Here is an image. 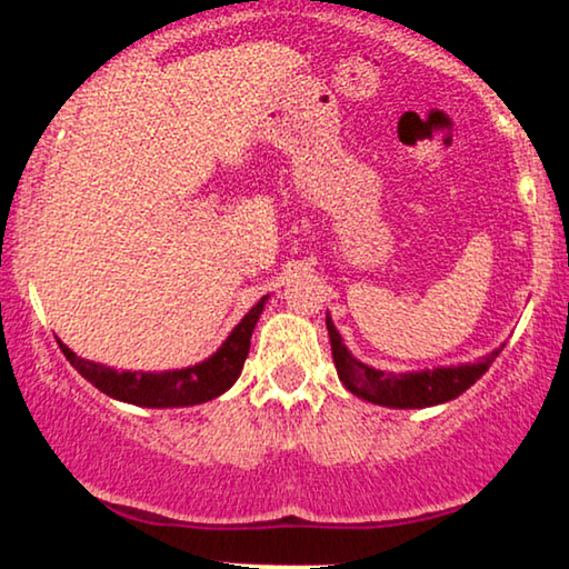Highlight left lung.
Here are the masks:
<instances>
[{
	"mask_svg": "<svg viewBox=\"0 0 569 569\" xmlns=\"http://www.w3.org/2000/svg\"><path fill=\"white\" fill-rule=\"evenodd\" d=\"M325 325H328L332 361H336L338 377L346 385V390L353 392L356 398L385 408H429L448 403V400L463 396L476 380H481L491 361L505 348L499 346L473 363L419 369V372H385V369H375L359 361L348 351L330 315L325 317Z\"/></svg>",
	"mask_w": 569,
	"mask_h": 569,
	"instance_id": "1",
	"label": "left lung"
}]
</instances>
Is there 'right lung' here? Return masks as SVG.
Masks as SVG:
<instances>
[{
  "instance_id": "add662e5",
  "label": "right lung",
  "mask_w": 569,
  "mask_h": 569,
  "mask_svg": "<svg viewBox=\"0 0 569 569\" xmlns=\"http://www.w3.org/2000/svg\"><path fill=\"white\" fill-rule=\"evenodd\" d=\"M268 297H262L249 312L241 317V322L229 332V338L218 346L213 356L206 361L192 363V367L166 369V372H119V369L106 367V363L82 359L59 340V348L67 356L86 380L113 400L132 403L142 408H187L208 403L218 396H223L233 382L239 380L241 367L249 353V340H252L254 325L260 320Z\"/></svg>"
}]
</instances>
